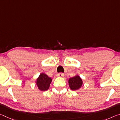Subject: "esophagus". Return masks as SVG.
<instances>
[{
	"mask_svg": "<svg viewBox=\"0 0 120 120\" xmlns=\"http://www.w3.org/2000/svg\"><path fill=\"white\" fill-rule=\"evenodd\" d=\"M57 76L59 77H62L64 76V74L62 73H59L57 74Z\"/></svg>",
	"mask_w": 120,
	"mask_h": 120,
	"instance_id": "34e87169",
	"label": "esophagus"
}]
</instances>
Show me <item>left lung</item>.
Masks as SVG:
<instances>
[{"mask_svg": "<svg viewBox=\"0 0 120 120\" xmlns=\"http://www.w3.org/2000/svg\"><path fill=\"white\" fill-rule=\"evenodd\" d=\"M68 83L70 89L75 91L81 88L83 84V81L79 75H76L73 77L70 78L68 80Z\"/></svg>", "mask_w": 120, "mask_h": 120, "instance_id": "1", "label": "left lung"}]
</instances>
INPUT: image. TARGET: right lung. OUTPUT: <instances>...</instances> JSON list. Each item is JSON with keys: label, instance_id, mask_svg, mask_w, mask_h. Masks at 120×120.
<instances>
[{"label": "right lung", "instance_id": "right-lung-1", "mask_svg": "<svg viewBox=\"0 0 120 120\" xmlns=\"http://www.w3.org/2000/svg\"><path fill=\"white\" fill-rule=\"evenodd\" d=\"M52 81L51 78L49 77L46 74L41 73L36 81V85L39 90L45 91L48 90Z\"/></svg>", "mask_w": 120, "mask_h": 120}]
</instances>
